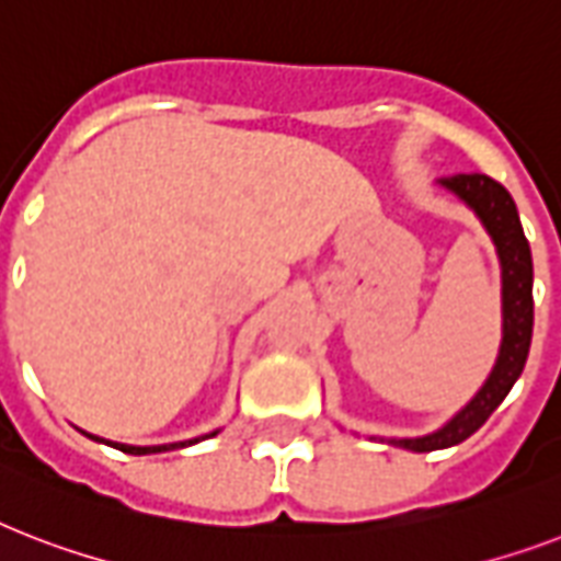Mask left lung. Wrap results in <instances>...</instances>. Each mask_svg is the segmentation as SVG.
I'll list each match as a JSON object with an SVG mask.
<instances>
[{
    "label": "left lung",
    "mask_w": 561,
    "mask_h": 561,
    "mask_svg": "<svg viewBox=\"0 0 561 561\" xmlns=\"http://www.w3.org/2000/svg\"><path fill=\"white\" fill-rule=\"evenodd\" d=\"M439 183L478 215L480 224L495 241L497 259H501L504 337H501V352H497L495 367L489 373L486 383L457 416L448 419L434 434L416 436V439H390V445L419 454L451 448V445L469 439L492 416V410L506 399V392L513 390V383L524 373L533 341V255L530 244L524 238L515 201L497 180L486 178V174H457V178L439 180Z\"/></svg>",
    "instance_id": "8db88e82"
}]
</instances>
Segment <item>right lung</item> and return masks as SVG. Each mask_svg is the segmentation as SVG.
<instances>
[{
  "label": "right lung",
  "instance_id": "add662e5",
  "mask_svg": "<svg viewBox=\"0 0 561 561\" xmlns=\"http://www.w3.org/2000/svg\"><path fill=\"white\" fill-rule=\"evenodd\" d=\"M218 431H211V434L206 436H197V439H186V443H171V445H125V443H110V439H99V436H92V439H99V443H107L113 445V448H118V451H125V454H160V451H174V448H186V445H194V443H201V439H209V436H215Z\"/></svg>",
  "mask_w": 561,
  "mask_h": 561
}]
</instances>
